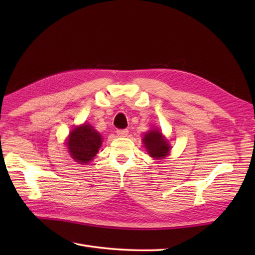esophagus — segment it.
<instances>
[{
	"label": "esophagus",
	"mask_w": 255,
	"mask_h": 255,
	"mask_svg": "<svg viewBox=\"0 0 255 255\" xmlns=\"http://www.w3.org/2000/svg\"><path fill=\"white\" fill-rule=\"evenodd\" d=\"M128 129H118L116 131L118 137H127L128 136Z\"/></svg>",
	"instance_id": "esophagus-1"
}]
</instances>
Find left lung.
I'll return each mask as SVG.
<instances>
[{
    "mask_svg": "<svg viewBox=\"0 0 255 255\" xmlns=\"http://www.w3.org/2000/svg\"><path fill=\"white\" fill-rule=\"evenodd\" d=\"M142 142L149 155L155 160L164 159L170 153V144L159 129L149 130L142 138Z\"/></svg>",
    "mask_w": 255,
    "mask_h": 255,
    "instance_id": "left-lung-1",
    "label": "left lung"
}]
</instances>
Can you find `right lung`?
Segmentation results:
<instances>
[{
	"instance_id": "1",
	"label": "right lung",
	"mask_w": 255,
	"mask_h": 255,
	"mask_svg": "<svg viewBox=\"0 0 255 255\" xmlns=\"http://www.w3.org/2000/svg\"><path fill=\"white\" fill-rule=\"evenodd\" d=\"M102 136L89 124L74 127L67 139V148L71 158L80 164L93 160L102 145Z\"/></svg>"
}]
</instances>
